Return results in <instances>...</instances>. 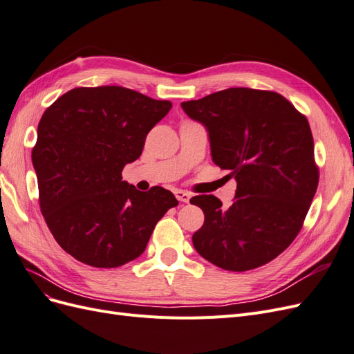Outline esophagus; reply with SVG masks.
Here are the masks:
<instances>
[{
	"label": "esophagus",
	"mask_w": 354,
	"mask_h": 354,
	"mask_svg": "<svg viewBox=\"0 0 354 354\" xmlns=\"http://www.w3.org/2000/svg\"><path fill=\"white\" fill-rule=\"evenodd\" d=\"M174 195H176V198H177L180 202L187 203V202L190 201V194H187V192H185V190L177 189V190H174Z\"/></svg>",
	"instance_id": "34e87169"
}]
</instances>
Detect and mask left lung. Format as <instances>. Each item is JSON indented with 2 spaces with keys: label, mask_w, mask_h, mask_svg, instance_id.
<instances>
[{
  "label": "left lung",
  "mask_w": 354,
  "mask_h": 354,
  "mask_svg": "<svg viewBox=\"0 0 354 354\" xmlns=\"http://www.w3.org/2000/svg\"><path fill=\"white\" fill-rule=\"evenodd\" d=\"M181 109L207 128L212 162L236 180L233 203L214 195L190 199L205 216L195 250L224 270L246 272L272 261L301 230L319 169L307 118L283 95L227 88Z\"/></svg>",
  "instance_id": "obj_1"
}]
</instances>
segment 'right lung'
<instances>
[{
  "label": "right lung",
  "instance_id": "right-lung-1",
  "mask_svg": "<svg viewBox=\"0 0 354 354\" xmlns=\"http://www.w3.org/2000/svg\"><path fill=\"white\" fill-rule=\"evenodd\" d=\"M171 102L130 88L78 87L42 115L32 149L39 207L57 243L93 267H120L146 250L156 223L178 201L137 190L122 168L142 155Z\"/></svg>",
  "mask_w": 354,
  "mask_h": 354
}]
</instances>
